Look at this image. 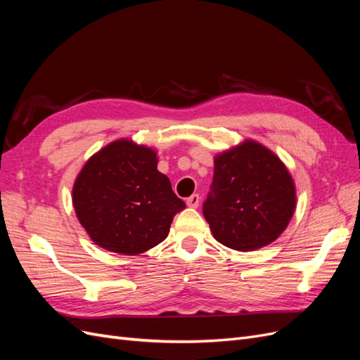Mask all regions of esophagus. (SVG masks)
Segmentation results:
<instances>
[{
	"label": "esophagus",
	"mask_w": 360,
	"mask_h": 360,
	"mask_svg": "<svg viewBox=\"0 0 360 360\" xmlns=\"http://www.w3.org/2000/svg\"><path fill=\"white\" fill-rule=\"evenodd\" d=\"M200 195L198 193H193V195H191V197L186 200V204L189 205V207H193V209H197V207L200 205Z\"/></svg>",
	"instance_id": "1"
}]
</instances>
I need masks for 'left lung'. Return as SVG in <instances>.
<instances>
[{
    "mask_svg": "<svg viewBox=\"0 0 360 360\" xmlns=\"http://www.w3.org/2000/svg\"><path fill=\"white\" fill-rule=\"evenodd\" d=\"M296 209V189L285 165L254 141L214 159L202 213L214 238L236 250L263 248L285 230Z\"/></svg>",
    "mask_w": 360,
    "mask_h": 360,
    "instance_id": "obj_1",
    "label": "left lung"
}]
</instances>
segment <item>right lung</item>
Here are the masks:
<instances>
[{"label":"right lung","instance_id":"right-lung-1","mask_svg":"<svg viewBox=\"0 0 360 360\" xmlns=\"http://www.w3.org/2000/svg\"><path fill=\"white\" fill-rule=\"evenodd\" d=\"M73 207L96 245L136 255L165 240L172 217L186 204L158 171L155 151L122 139L85 163L73 186Z\"/></svg>","mask_w":360,"mask_h":360}]
</instances>
